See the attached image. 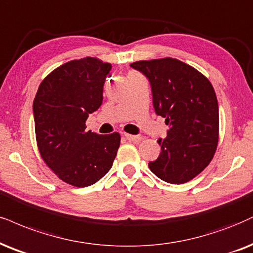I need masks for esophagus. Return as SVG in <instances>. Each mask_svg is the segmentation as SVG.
<instances>
[{
  "mask_svg": "<svg viewBox=\"0 0 253 253\" xmlns=\"http://www.w3.org/2000/svg\"><path fill=\"white\" fill-rule=\"evenodd\" d=\"M123 136L126 137L127 141H130V142H138V141H141V137H139V136L130 135V133H126V132H123Z\"/></svg>",
  "mask_w": 253,
  "mask_h": 253,
  "instance_id": "obj_1",
  "label": "esophagus"
}]
</instances>
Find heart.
<instances>
[{"mask_svg": "<svg viewBox=\"0 0 253 253\" xmlns=\"http://www.w3.org/2000/svg\"><path fill=\"white\" fill-rule=\"evenodd\" d=\"M131 74H135V73H131Z\"/></svg>", "mask_w": 253, "mask_h": 253, "instance_id": "heart-1", "label": "heart"}]
</instances>
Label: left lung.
<instances>
[{
    "mask_svg": "<svg viewBox=\"0 0 253 253\" xmlns=\"http://www.w3.org/2000/svg\"><path fill=\"white\" fill-rule=\"evenodd\" d=\"M151 84L156 114L170 126L160 139V157L149 168L164 182L183 184L212 161L219 137V112L212 84L201 71L172 57L130 64Z\"/></svg>",
    "mask_w": 253,
    "mask_h": 253,
    "instance_id": "left-lung-1",
    "label": "left lung"
}]
</instances>
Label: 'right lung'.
I'll return each instance as SVG.
<instances>
[{
    "label": "right lung",
    "mask_w": 253,
    "mask_h": 253,
    "mask_svg": "<svg viewBox=\"0 0 253 253\" xmlns=\"http://www.w3.org/2000/svg\"><path fill=\"white\" fill-rule=\"evenodd\" d=\"M110 69L97 57L69 61L46 75L34 99L41 157L58 178L76 188L101 179L120 148L118 132L103 136L85 130L89 114L101 107Z\"/></svg>",
    "instance_id": "obj_1"
}]
</instances>
